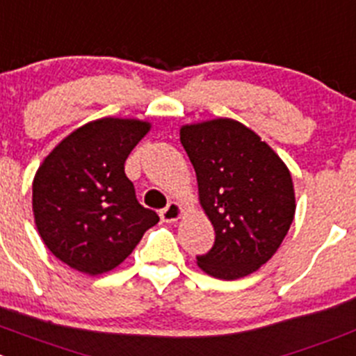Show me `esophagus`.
Listing matches in <instances>:
<instances>
[{"mask_svg": "<svg viewBox=\"0 0 356 356\" xmlns=\"http://www.w3.org/2000/svg\"><path fill=\"white\" fill-rule=\"evenodd\" d=\"M182 214H184L182 205L177 204V202H172L167 209H163L159 216H161V219L165 223H175V221H179V219L182 218Z\"/></svg>", "mask_w": 356, "mask_h": 356, "instance_id": "obj_1", "label": "esophagus"}]
</instances>
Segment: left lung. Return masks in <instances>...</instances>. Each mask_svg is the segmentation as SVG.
Listing matches in <instances>:
<instances>
[{"label":"left lung","instance_id":"1","mask_svg":"<svg viewBox=\"0 0 356 356\" xmlns=\"http://www.w3.org/2000/svg\"><path fill=\"white\" fill-rule=\"evenodd\" d=\"M181 144L197 174L198 200L216 241L197 265L234 281L267 264L293 221L291 174L251 128L228 118L181 126Z\"/></svg>","mask_w":356,"mask_h":356}]
</instances>
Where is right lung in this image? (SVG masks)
<instances>
[{
  "mask_svg": "<svg viewBox=\"0 0 356 356\" xmlns=\"http://www.w3.org/2000/svg\"><path fill=\"white\" fill-rule=\"evenodd\" d=\"M151 129L140 119L102 118L63 138L33 179V214L58 260L89 275L111 272L159 221L138 204L124 161Z\"/></svg>",
  "mask_w": 356,
  "mask_h": 356,
  "instance_id": "add662e5",
  "label": "right lung"
}]
</instances>
